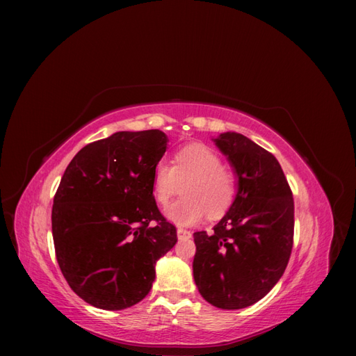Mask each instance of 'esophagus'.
<instances>
[{"mask_svg": "<svg viewBox=\"0 0 356 356\" xmlns=\"http://www.w3.org/2000/svg\"><path fill=\"white\" fill-rule=\"evenodd\" d=\"M177 236H178L179 241H186V239H190V238H191V232L184 230V229H178V230H177Z\"/></svg>", "mask_w": 356, "mask_h": 356, "instance_id": "esophagus-1", "label": "esophagus"}]
</instances>
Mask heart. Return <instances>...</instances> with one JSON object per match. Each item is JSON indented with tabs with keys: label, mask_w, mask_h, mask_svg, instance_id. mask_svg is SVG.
Instances as JSON below:
<instances>
[{
	"label": "heart",
	"mask_w": 356,
	"mask_h": 356,
	"mask_svg": "<svg viewBox=\"0 0 356 356\" xmlns=\"http://www.w3.org/2000/svg\"><path fill=\"white\" fill-rule=\"evenodd\" d=\"M221 157L203 144H190L175 153L172 166L159 161L153 170V196L166 207L177 196L181 186L182 197L166 209V217L174 224L187 227L209 215L220 218L236 199L238 184L227 168L221 166Z\"/></svg>",
	"instance_id": "1"
}]
</instances>
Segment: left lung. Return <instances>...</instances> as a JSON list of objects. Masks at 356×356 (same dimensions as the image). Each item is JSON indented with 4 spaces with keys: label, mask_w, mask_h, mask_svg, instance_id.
I'll list each match as a JSON object with an SVG mask.
<instances>
[{
    "label": "left lung",
    "mask_w": 356,
    "mask_h": 356,
    "mask_svg": "<svg viewBox=\"0 0 356 356\" xmlns=\"http://www.w3.org/2000/svg\"><path fill=\"white\" fill-rule=\"evenodd\" d=\"M227 157L238 193L212 233L196 232L193 276L215 307L243 309L261 300L282 277L294 236V199L276 157L250 138H212Z\"/></svg>",
    "instance_id": "obj_1"
}]
</instances>
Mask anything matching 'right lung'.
<instances>
[{"instance_id":"obj_1","label":"right lung","mask_w":356,"mask_h":356,"mask_svg":"<svg viewBox=\"0 0 356 356\" xmlns=\"http://www.w3.org/2000/svg\"><path fill=\"white\" fill-rule=\"evenodd\" d=\"M168 141L159 129L115 132L83 147L65 169L51 233L62 275L86 303L104 310L139 303L157 260L177 243L153 196V170Z\"/></svg>"}]
</instances>
